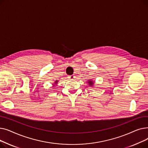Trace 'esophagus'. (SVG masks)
<instances>
[{"label":"esophagus","instance_id":"esophagus-1","mask_svg":"<svg viewBox=\"0 0 148 148\" xmlns=\"http://www.w3.org/2000/svg\"><path fill=\"white\" fill-rule=\"evenodd\" d=\"M68 78H69V79H71V80H74V79H75V75H69V76H68Z\"/></svg>","mask_w":148,"mask_h":148}]
</instances>
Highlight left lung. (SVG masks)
<instances>
[{"label":"left lung","instance_id":"obj_1","mask_svg":"<svg viewBox=\"0 0 148 148\" xmlns=\"http://www.w3.org/2000/svg\"><path fill=\"white\" fill-rule=\"evenodd\" d=\"M88 83V84L89 85V86H92L94 84V82H93L92 80H89Z\"/></svg>","mask_w":148,"mask_h":148}]
</instances>
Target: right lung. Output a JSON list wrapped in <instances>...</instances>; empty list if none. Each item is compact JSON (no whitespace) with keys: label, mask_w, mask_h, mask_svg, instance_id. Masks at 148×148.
<instances>
[{"label":"right lung","mask_w":148,"mask_h":148,"mask_svg":"<svg viewBox=\"0 0 148 148\" xmlns=\"http://www.w3.org/2000/svg\"><path fill=\"white\" fill-rule=\"evenodd\" d=\"M58 83V80H56L55 82H54V84H57Z\"/></svg>","instance_id":"right-lung-1"}]
</instances>
